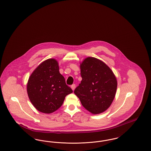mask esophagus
I'll return each instance as SVG.
<instances>
[{
	"label": "esophagus",
	"mask_w": 151,
	"mask_h": 151,
	"mask_svg": "<svg viewBox=\"0 0 151 151\" xmlns=\"http://www.w3.org/2000/svg\"><path fill=\"white\" fill-rule=\"evenodd\" d=\"M75 84H72V86H71V89H72L73 91H74V89H75Z\"/></svg>",
	"instance_id": "34e87169"
}]
</instances>
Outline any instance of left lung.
Wrapping results in <instances>:
<instances>
[{
    "label": "left lung",
    "mask_w": 151,
    "mask_h": 151,
    "mask_svg": "<svg viewBox=\"0 0 151 151\" xmlns=\"http://www.w3.org/2000/svg\"><path fill=\"white\" fill-rule=\"evenodd\" d=\"M82 80L74 91L84 108L93 114L103 113L115 97L117 81L111 70L96 58L88 57L80 63Z\"/></svg>",
    "instance_id": "1"
}]
</instances>
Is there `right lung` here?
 I'll list each match as a JSON object with an SVG mask.
<instances>
[{
  "label": "right lung",
  "instance_id": "add662e5",
  "mask_svg": "<svg viewBox=\"0 0 151 151\" xmlns=\"http://www.w3.org/2000/svg\"><path fill=\"white\" fill-rule=\"evenodd\" d=\"M57 61L48 59L39 65L29 77L27 92L37 110L50 114L60 108L68 94L73 92L60 73Z\"/></svg>",
  "mask_w": 151,
  "mask_h": 151
}]
</instances>
